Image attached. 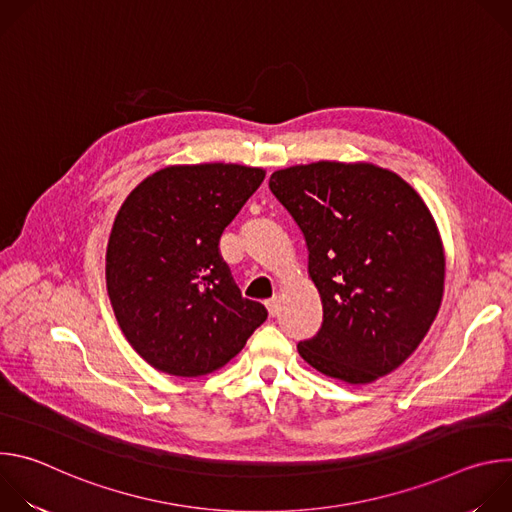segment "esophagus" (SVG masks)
I'll return each instance as SVG.
<instances>
[{
  "mask_svg": "<svg viewBox=\"0 0 512 512\" xmlns=\"http://www.w3.org/2000/svg\"><path fill=\"white\" fill-rule=\"evenodd\" d=\"M265 306H267L269 316H271V318H275V316H277V312H279V298H277V296H273L271 300H267V302H265Z\"/></svg>",
  "mask_w": 512,
  "mask_h": 512,
  "instance_id": "1",
  "label": "esophagus"
}]
</instances>
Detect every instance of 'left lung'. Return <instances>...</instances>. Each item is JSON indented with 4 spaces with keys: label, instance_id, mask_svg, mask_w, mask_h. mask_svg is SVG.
Instances as JSON below:
<instances>
[{
    "label": "left lung",
    "instance_id": "left-lung-1",
    "mask_svg": "<svg viewBox=\"0 0 512 512\" xmlns=\"http://www.w3.org/2000/svg\"><path fill=\"white\" fill-rule=\"evenodd\" d=\"M269 190L304 233L322 298L302 358L350 385L401 367L444 296V247L421 196L391 170L340 162L277 170Z\"/></svg>",
    "mask_w": 512,
    "mask_h": 512
}]
</instances>
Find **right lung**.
<instances>
[{
  "instance_id": "right-lung-1",
  "label": "right lung",
  "mask_w": 512,
  "mask_h": 512,
  "mask_svg": "<svg viewBox=\"0 0 512 512\" xmlns=\"http://www.w3.org/2000/svg\"><path fill=\"white\" fill-rule=\"evenodd\" d=\"M265 170L239 164L170 166L119 208L107 245V291L121 332L154 369L208 375L267 320L245 300L221 257L223 231Z\"/></svg>"
}]
</instances>
